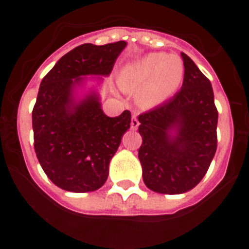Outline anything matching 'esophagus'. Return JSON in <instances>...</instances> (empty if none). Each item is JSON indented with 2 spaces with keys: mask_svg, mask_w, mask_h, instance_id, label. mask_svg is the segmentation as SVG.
Instances as JSON below:
<instances>
[{
  "mask_svg": "<svg viewBox=\"0 0 249 249\" xmlns=\"http://www.w3.org/2000/svg\"><path fill=\"white\" fill-rule=\"evenodd\" d=\"M140 126V122L139 119H137L136 114L132 115V119H131V129L132 130H137V127Z\"/></svg>",
  "mask_w": 249,
  "mask_h": 249,
  "instance_id": "esophagus-1",
  "label": "esophagus"
}]
</instances>
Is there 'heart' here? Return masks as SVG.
Listing matches in <instances>:
<instances>
[{
  "label": "heart",
  "instance_id": "b5f03b06",
  "mask_svg": "<svg viewBox=\"0 0 249 249\" xmlns=\"http://www.w3.org/2000/svg\"><path fill=\"white\" fill-rule=\"evenodd\" d=\"M184 73V65L177 55L154 53L123 71L120 82L129 91H141L140 104L152 107L175 92Z\"/></svg>",
  "mask_w": 249,
  "mask_h": 249
}]
</instances>
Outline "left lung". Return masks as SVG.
<instances>
[{
	"label": "left lung",
	"mask_w": 249,
	"mask_h": 249,
	"mask_svg": "<svg viewBox=\"0 0 249 249\" xmlns=\"http://www.w3.org/2000/svg\"><path fill=\"white\" fill-rule=\"evenodd\" d=\"M182 60L179 91L139 115L143 182L161 194H182L199 184L217 150L218 110L212 85L184 53ZM173 128L176 137L169 135Z\"/></svg>",
	"instance_id": "8db88e82"
}]
</instances>
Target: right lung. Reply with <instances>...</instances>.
<instances>
[{"mask_svg":"<svg viewBox=\"0 0 249 249\" xmlns=\"http://www.w3.org/2000/svg\"><path fill=\"white\" fill-rule=\"evenodd\" d=\"M125 46V41L78 46L42 79L32 109L35 152L48 178L61 189L92 192L107 180L109 161L130 129L131 113L126 109L119 117H107L96 95L74 105L72 88L82 76H108Z\"/></svg>","mask_w":249,"mask_h":249,"instance_id":"1","label":"right lung"}]
</instances>
